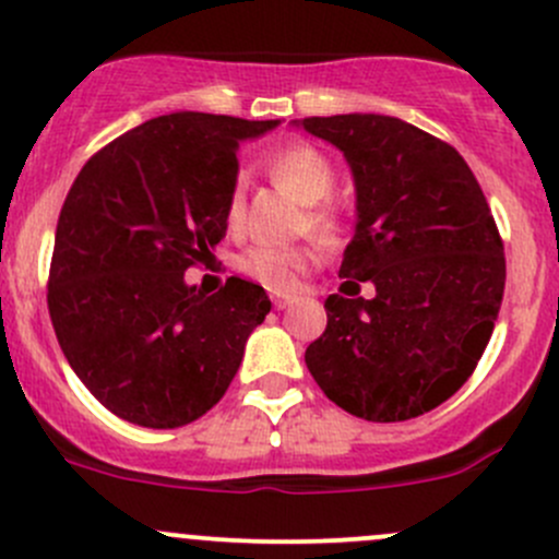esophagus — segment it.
<instances>
[{
	"label": "esophagus",
	"instance_id": "obj_1",
	"mask_svg": "<svg viewBox=\"0 0 559 559\" xmlns=\"http://www.w3.org/2000/svg\"><path fill=\"white\" fill-rule=\"evenodd\" d=\"M270 300H273V306L278 308V311H284V308H289L292 302H295V295H284V292H275Z\"/></svg>",
	"mask_w": 559,
	"mask_h": 559
}]
</instances>
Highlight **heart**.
<instances>
[{"label":"heart","instance_id":"heart-1","mask_svg":"<svg viewBox=\"0 0 559 559\" xmlns=\"http://www.w3.org/2000/svg\"><path fill=\"white\" fill-rule=\"evenodd\" d=\"M267 173L281 189L289 197H295L300 205H306V227L324 243H332L337 238V216L321 202L335 189V170L330 162L311 148V145H289L267 159ZM246 213V186L243 180L233 186V194L227 202V222L233 227H240ZM313 253L308 248H289V246H253L243 253L240 267L251 278L262 281L264 286L273 289H286L300 278L302 270L311 264Z\"/></svg>","mask_w":559,"mask_h":559}]
</instances>
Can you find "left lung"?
<instances>
[{"label": "left lung", "instance_id": "left-lung-1", "mask_svg": "<svg viewBox=\"0 0 559 559\" xmlns=\"http://www.w3.org/2000/svg\"><path fill=\"white\" fill-rule=\"evenodd\" d=\"M292 127L346 159L357 218L341 275L376 289L370 300L326 297L308 370L359 419L427 414L465 384L498 321L506 257L487 197L452 145L394 116L343 112Z\"/></svg>", "mask_w": 559, "mask_h": 559}]
</instances>
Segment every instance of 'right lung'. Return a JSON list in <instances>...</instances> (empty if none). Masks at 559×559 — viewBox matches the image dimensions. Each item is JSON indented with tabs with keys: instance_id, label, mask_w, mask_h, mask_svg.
Returning <instances> with one entry per match:
<instances>
[{
	"instance_id": "1",
	"label": "right lung",
	"mask_w": 559,
	"mask_h": 559,
	"mask_svg": "<svg viewBox=\"0 0 559 559\" xmlns=\"http://www.w3.org/2000/svg\"><path fill=\"white\" fill-rule=\"evenodd\" d=\"M278 123L167 112L105 145L72 183L48 311L70 368L121 419L183 427L238 373L267 295L243 278L202 295L183 273L227 235L240 143Z\"/></svg>"
}]
</instances>
